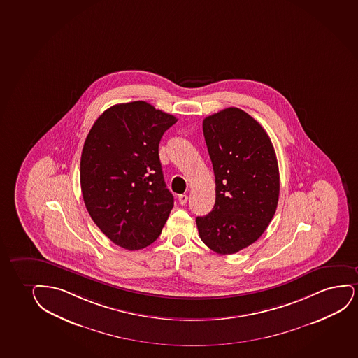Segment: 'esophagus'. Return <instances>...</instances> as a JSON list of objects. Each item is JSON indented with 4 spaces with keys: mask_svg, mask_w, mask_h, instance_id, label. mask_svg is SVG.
<instances>
[{
    "mask_svg": "<svg viewBox=\"0 0 358 358\" xmlns=\"http://www.w3.org/2000/svg\"><path fill=\"white\" fill-rule=\"evenodd\" d=\"M187 195H179L178 196V201H179V203L181 204V206H185L186 203H187Z\"/></svg>",
    "mask_w": 358,
    "mask_h": 358,
    "instance_id": "esophagus-1",
    "label": "esophagus"
}]
</instances>
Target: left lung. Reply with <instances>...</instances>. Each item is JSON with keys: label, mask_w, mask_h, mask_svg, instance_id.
<instances>
[{"label": "left lung", "mask_w": 358, "mask_h": 358, "mask_svg": "<svg viewBox=\"0 0 358 358\" xmlns=\"http://www.w3.org/2000/svg\"><path fill=\"white\" fill-rule=\"evenodd\" d=\"M215 176V204L196 217L199 237L217 254L240 252L258 240L276 212L280 172L270 136L238 108L203 120Z\"/></svg>", "instance_id": "left-lung-1"}]
</instances>
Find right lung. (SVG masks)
I'll return each mask as SVG.
<instances>
[{
    "label": "right lung",
    "instance_id": "right-lung-1",
    "mask_svg": "<svg viewBox=\"0 0 358 358\" xmlns=\"http://www.w3.org/2000/svg\"><path fill=\"white\" fill-rule=\"evenodd\" d=\"M173 115L146 101L113 105L100 115L81 155L87 210L115 245L138 250L159 237L174 206L159 156Z\"/></svg>",
    "mask_w": 358,
    "mask_h": 358
}]
</instances>
